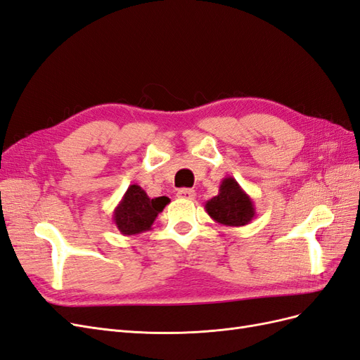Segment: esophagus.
Here are the masks:
<instances>
[{"instance_id": "1", "label": "esophagus", "mask_w": 360, "mask_h": 360, "mask_svg": "<svg viewBox=\"0 0 360 360\" xmlns=\"http://www.w3.org/2000/svg\"><path fill=\"white\" fill-rule=\"evenodd\" d=\"M195 191L193 189H180L177 192V197L181 198V200H193L195 198Z\"/></svg>"}]
</instances>
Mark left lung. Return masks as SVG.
Listing matches in <instances>:
<instances>
[{
  "mask_svg": "<svg viewBox=\"0 0 360 360\" xmlns=\"http://www.w3.org/2000/svg\"><path fill=\"white\" fill-rule=\"evenodd\" d=\"M204 207L214 222L226 226H243L255 217L252 198L230 176L221 181L219 193L207 201Z\"/></svg>",
  "mask_w": 360,
  "mask_h": 360,
  "instance_id": "1",
  "label": "left lung"
}]
</instances>
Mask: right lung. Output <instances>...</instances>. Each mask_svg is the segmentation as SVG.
<instances>
[{"label":"right lung","mask_w":360,"mask_h":360,"mask_svg":"<svg viewBox=\"0 0 360 360\" xmlns=\"http://www.w3.org/2000/svg\"><path fill=\"white\" fill-rule=\"evenodd\" d=\"M168 202L169 198L167 197L150 198L143 188L138 184H130L122 201L114 209L112 221L123 236L146 233L151 230L158 214L165 209Z\"/></svg>","instance_id":"1"}]
</instances>
